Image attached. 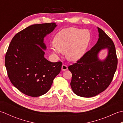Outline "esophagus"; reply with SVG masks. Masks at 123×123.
I'll return each instance as SVG.
<instances>
[{"label": "esophagus", "mask_w": 123, "mask_h": 123, "mask_svg": "<svg viewBox=\"0 0 123 123\" xmlns=\"http://www.w3.org/2000/svg\"><path fill=\"white\" fill-rule=\"evenodd\" d=\"M68 66L65 64H63L62 66V71H66V70H68Z\"/></svg>", "instance_id": "obj_1"}]
</instances>
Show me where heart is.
<instances>
[{"label": "heart", "mask_w": 123, "mask_h": 123, "mask_svg": "<svg viewBox=\"0 0 123 123\" xmlns=\"http://www.w3.org/2000/svg\"><path fill=\"white\" fill-rule=\"evenodd\" d=\"M89 39L90 35L86 31L74 27L64 28L57 34L55 43L51 44V48L54 54L66 52L68 59L77 61L85 54Z\"/></svg>", "instance_id": "heart-1"}]
</instances>
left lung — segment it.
<instances>
[{"label": "left lung", "instance_id": "1", "mask_svg": "<svg viewBox=\"0 0 123 123\" xmlns=\"http://www.w3.org/2000/svg\"><path fill=\"white\" fill-rule=\"evenodd\" d=\"M98 28L99 38L90 50L77 63L68 67L72 73L70 85L74 92L82 97H92L105 90L111 84L117 67L116 49L111 39ZM108 49V55L104 60L98 54L103 49Z\"/></svg>", "mask_w": 123, "mask_h": 123}]
</instances>
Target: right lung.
I'll use <instances>...</instances> for the list:
<instances>
[{
    "mask_svg": "<svg viewBox=\"0 0 123 123\" xmlns=\"http://www.w3.org/2000/svg\"><path fill=\"white\" fill-rule=\"evenodd\" d=\"M55 23L31 25L12 38L5 56L8 76L25 95L36 97L46 93L61 71L62 62L44 57V38L56 27Z\"/></svg>",
    "mask_w": 123,
    "mask_h": 123,
    "instance_id": "1",
    "label": "right lung"
}]
</instances>
